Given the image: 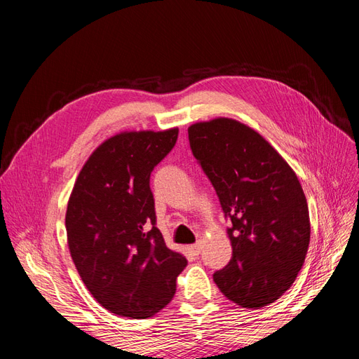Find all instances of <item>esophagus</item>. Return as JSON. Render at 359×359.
I'll list each match as a JSON object with an SVG mask.
<instances>
[{
    "instance_id": "esophagus-1",
    "label": "esophagus",
    "mask_w": 359,
    "mask_h": 359,
    "mask_svg": "<svg viewBox=\"0 0 359 359\" xmlns=\"http://www.w3.org/2000/svg\"><path fill=\"white\" fill-rule=\"evenodd\" d=\"M201 250H202V243L201 241H198L196 244H193V245L189 247V252L194 256H198L201 253Z\"/></svg>"
}]
</instances>
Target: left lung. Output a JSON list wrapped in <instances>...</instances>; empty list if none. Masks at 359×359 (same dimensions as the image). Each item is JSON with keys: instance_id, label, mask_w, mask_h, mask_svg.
<instances>
[{"instance_id": "left-lung-1", "label": "left lung", "mask_w": 359, "mask_h": 359, "mask_svg": "<svg viewBox=\"0 0 359 359\" xmlns=\"http://www.w3.org/2000/svg\"><path fill=\"white\" fill-rule=\"evenodd\" d=\"M189 140L232 223V259L214 273L215 285L238 306L262 309L289 290L306 260V194L287 161L236 119L191 124Z\"/></svg>"}]
</instances>
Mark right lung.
I'll list each match as a JSON object with an SVG mask.
<instances>
[{
  "instance_id": "1",
  "label": "right lung",
  "mask_w": 359,
  "mask_h": 359,
  "mask_svg": "<svg viewBox=\"0 0 359 359\" xmlns=\"http://www.w3.org/2000/svg\"><path fill=\"white\" fill-rule=\"evenodd\" d=\"M178 128L123 132L94 149L66 212L73 264L95 301L118 316L147 319L172 301L187 259L166 247L156 226L153 169Z\"/></svg>"
}]
</instances>
